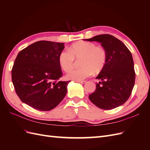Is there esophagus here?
<instances>
[{
	"mask_svg": "<svg viewBox=\"0 0 150 150\" xmlns=\"http://www.w3.org/2000/svg\"><path fill=\"white\" fill-rule=\"evenodd\" d=\"M77 82H78L81 84H84V83H86V81H78Z\"/></svg>",
	"mask_w": 150,
	"mask_h": 150,
	"instance_id": "1",
	"label": "esophagus"
}]
</instances>
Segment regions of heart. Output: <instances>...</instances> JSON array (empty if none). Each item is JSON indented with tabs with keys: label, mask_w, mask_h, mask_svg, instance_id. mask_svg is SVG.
<instances>
[{
	"label": "heart",
	"mask_w": 150,
	"mask_h": 150,
	"mask_svg": "<svg viewBox=\"0 0 150 150\" xmlns=\"http://www.w3.org/2000/svg\"><path fill=\"white\" fill-rule=\"evenodd\" d=\"M106 50L95 43L88 41H78L72 44L69 51H62L59 56V64L61 69L69 71L74 66L75 59H81L79 69L71 70L66 75L68 79L82 81L91 76L93 72L99 73L107 62Z\"/></svg>",
	"instance_id": "obj_1"
}]
</instances>
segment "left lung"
I'll list each match as a JSON object with an SVG mask.
<instances>
[{
    "mask_svg": "<svg viewBox=\"0 0 150 150\" xmlns=\"http://www.w3.org/2000/svg\"><path fill=\"white\" fill-rule=\"evenodd\" d=\"M97 41L106 50L108 58L105 67L96 79L94 92L89 98L94 105L103 110H112L123 104L132 92L135 71L132 55L120 40L110 34H101L84 39Z\"/></svg>",
    "mask_w": 150,
    "mask_h": 150,
    "instance_id": "obj_1",
    "label": "left lung"
}]
</instances>
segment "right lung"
<instances>
[{
    "label": "right lung",
    "instance_id": "1",
    "mask_svg": "<svg viewBox=\"0 0 150 150\" xmlns=\"http://www.w3.org/2000/svg\"><path fill=\"white\" fill-rule=\"evenodd\" d=\"M64 43L40 40L19 52L12 69V81L21 100L35 110L50 111L59 104L70 81H61L59 56Z\"/></svg>",
    "mask_w": 150,
    "mask_h": 150
}]
</instances>
